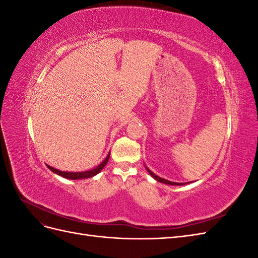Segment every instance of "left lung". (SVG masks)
<instances>
[{
  "label": "left lung",
  "instance_id": "8db88e82",
  "mask_svg": "<svg viewBox=\"0 0 258 258\" xmlns=\"http://www.w3.org/2000/svg\"><path fill=\"white\" fill-rule=\"evenodd\" d=\"M145 168H146V170L148 171V173H150L156 181H158V182H160V183H165V184H168V185H175V186H177V185H184V184H186V183H175V182H170V181H168V179H165V178H162V177H160V176H158V175H156L154 172H152V171L148 169L146 166H145Z\"/></svg>",
  "mask_w": 258,
  "mask_h": 258
}]
</instances>
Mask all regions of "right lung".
Masks as SVG:
<instances>
[{
	"label": "right lung",
	"instance_id": "obj_1",
	"mask_svg": "<svg viewBox=\"0 0 258 258\" xmlns=\"http://www.w3.org/2000/svg\"><path fill=\"white\" fill-rule=\"evenodd\" d=\"M108 158H110V153L107 154L106 158L100 163L99 166H97L96 168H93L91 170H88V171H83V172H68V171H60L58 169H54L48 165H46L48 167V169L50 171H52L53 173H56L62 177L64 178H69V179H82V178H89V177H92L97 175L99 172H101V170H102L105 166L106 163L108 161Z\"/></svg>",
	"mask_w": 258,
	"mask_h": 258
}]
</instances>
